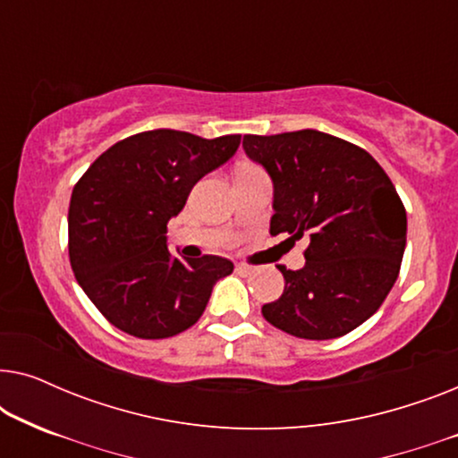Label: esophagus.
Listing matches in <instances>:
<instances>
[{"label": "esophagus", "mask_w": 458, "mask_h": 458, "mask_svg": "<svg viewBox=\"0 0 458 458\" xmlns=\"http://www.w3.org/2000/svg\"><path fill=\"white\" fill-rule=\"evenodd\" d=\"M235 271H237V273H242V275H250V273L254 271V268L250 267V265H246V262H237V265H235Z\"/></svg>", "instance_id": "esophagus-1"}]
</instances>
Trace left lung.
I'll list each match as a JSON object with an SVG mask.
<instances>
[{"label":"left lung","mask_w":458,"mask_h":458,"mask_svg":"<svg viewBox=\"0 0 458 458\" xmlns=\"http://www.w3.org/2000/svg\"><path fill=\"white\" fill-rule=\"evenodd\" d=\"M248 158L273 181L271 235H309L306 265L279 267V300L262 317L304 340H334L373 317L396 284L406 210L365 149L315 129L243 135Z\"/></svg>","instance_id":"8db88e82"}]
</instances>
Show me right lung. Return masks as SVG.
<instances>
[{
  "mask_svg": "<svg viewBox=\"0 0 458 458\" xmlns=\"http://www.w3.org/2000/svg\"><path fill=\"white\" fill-rule=\"evenodd\" d=\"M242 135L216 140L156 129L106 149L74 185L68 254L79 285L124 334L162 340L202 317L212 287L233 262L168 252L166 223L204 174L225 165Z\"/></svg>",
  "mask_w": 458,
  "mask_h": 458,
  "instance_id": "add662e5",
  "label": "right lung"
}]
</instances>
